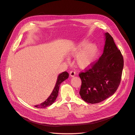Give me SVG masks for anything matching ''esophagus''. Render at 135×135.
I'll return each mask as SVG.
<instances>
[{"instance_id": "34e87169", "label": "esophagus", "mask_w": 135, "mask_h": 135, "mask_svg": "<svg viewBox=\"0 0 135 135\" xmlns=\"http://www.w3.org/2000/svg\"><path fill=\"white\" fill-rule=\"evenodd\" d=\"M75 75H76L75 72V71H71L70 72V76L71 77H74V76H75Z\"/></svg>"}]
</instances>
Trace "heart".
Wrapping results in <instances>:
<instances>
[{"label":"heart","mask_w":135,"mask_h":135,"mask_svg":"<svg viewBox=\"0 0 135 135\" xmlns=\"http://www.w3.org/2000/svg\"><path fill=\"white\" fill-rule=\"evenodd\" d=\"M99 55V49L94 43H89L87 40H83L75 44L69 51L70 57H75L76 66L81 69L91 67L95 63ZM67 62L69 61L67 59Z\"/></svg>","instance_id":"1"}]
</instances>
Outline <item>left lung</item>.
Listing matches in <instances>:
<instances>
[{
    "mask_svg": "<svg viewBox=\"0 0 135 135\" xmlns=\"http://www.w3.org/2000/svg\"><path fill=\"white\" fill-rule=\"evenodd\" d=\"M104 36L105 45L100 59L91 69L79 74L82 83L81 98L92 104L100 103L115 92L124 66L123 56L113 38L108 32Z\"/></svg>",
    "mask_w": 135,
    "mask_h": 135,
    "instance_id": "left-lung-1",
    "label": "left lung"
}]
</instances>
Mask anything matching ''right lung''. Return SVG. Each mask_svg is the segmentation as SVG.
<instances>
[{
  "label": "right lung",
  "instance_id": "right-lung-1",
  "mask_svg": "<svg viewBox=\"0 0 135 135\" xmlns=\"http://www.w3.org/2000/svg\"><path fill=\"white\" fill-rule=\"evenodd\" d=\"M68 77H69V74L68 73V72H67V71H64V72L59 74L57 76L55 86L53 90L51 93L50 94V95H49V97L47 99V100L46 101H44V102L42 103L39 105H35V107H37V108L43 109V108H46V107L52 105L54 103V102L56 99V98L57 97L60 84L63 81H64L65 80H66L67 79H68Z\"/></svg>",
  "mask_w": 135,
  "mask_h": 135
}]
</instances>
